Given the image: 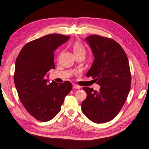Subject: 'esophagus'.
I'll return each instance as SVG.
<instances>
[{
  "instance_id": "obj_1",
  "label": "esophagus",
  "mask_w": 149,
  "mask_h": 149,
  "mask_svg": "<svg viewBox=\"0 0 149 149\" xmlns=\"http://www.w3.org/2000/svg\"><path fill=\"white\" fill-rule=\"evenodd\" d=\"M80 88H81L80 86H79L75 85V84L72 85V88H74V89H80Z\"/></svg>"
}]
</instances>
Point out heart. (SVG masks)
Here are the masks:
<instances>
[{"mask_svg":"<svg viewBox=\"0 0 149 149\" xmlns=\"http://www.w3.org/2000/svg\"><path fill=\"white\" fill-rule=\"evenodd\" d=\"M72 50H73L75 56L79 55V54H85V49L84 47L82 45L81 43L78 42H75L72 45Z\"/></svg>","mask_w":149,"mask_h":149,"instance_id":"1","label":"heart"}]
</instances>
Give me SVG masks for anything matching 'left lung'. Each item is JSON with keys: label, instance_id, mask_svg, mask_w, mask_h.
<instances>
[{"label": "left lung", "instance_id": "obj_1", "mask_svg": "<svg viewBox=\"0 0 149 149\" xmlns=\"http://www.w3.org/2000/svg\"><path fill=\"white\" fill-rule=\"evenodd\" d=\"M85 41L94 56L86 74L95 79L99 91L83 87L87 93L81 103L83 113L90 121L103 123L114 119L125 104L131 87L128 57L121 46L114 40L90 35Z\"/></svg>", "mask_w": 149, "mask_h": 149}]
</instances>
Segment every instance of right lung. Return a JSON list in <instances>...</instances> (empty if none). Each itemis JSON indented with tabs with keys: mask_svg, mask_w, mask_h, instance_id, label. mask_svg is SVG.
Returning <instances> with one entry per match:
<instances>
[{
	"mask_svg": "<svg viewBox=\"0 0 149 149\" xmlns=\"http://www.w3.org/2000/svg\"><path fill=\"white\" fill-rule=\"evenodd\" d=\"M70 36L50 34L28 42L18 54L14 80L24 107L37 120L46 122L59 113L64 98L72 89L66 81L50 83L47 78L55 69L54 52L70 39Z\"/></svg>",
	"mask_w": 149,
	"mask_h": 149,
	"instance_id": "add662e5",
	"label": "right lung"
}]
</instances>
